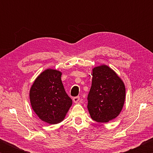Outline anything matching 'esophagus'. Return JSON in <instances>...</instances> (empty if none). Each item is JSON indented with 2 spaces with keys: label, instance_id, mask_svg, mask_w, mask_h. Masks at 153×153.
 <instances>
[{
  "label": "esophagus",
  "instance_id": "obj_1",
  "mask_svg": "<svg viewBox=\"0 0 153 153\" xmlns=\"http://www.w3.org/2000/svg\"><path fill=\"white\" fill-rule=\"evenodd\" d=\"M79 100H80V98H79V97H78V96H77V97H74V98H73V100H74V102L75 103L79 102Z\"/></svg>",
  "mask_w": 153,
  "mask_h": 153
}]
</instances>
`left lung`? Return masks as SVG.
<instances>
[{
  "label": "left lung",
  "mask_w": 153,
  "mask_h": 153,
  "mask_svg": "<svg viewBox=\"0 0 153 153\" xmlns=\"http://www.w3.org/2000/svg\"><path fill=\"white\" fill-rule=\"evenodd\" d=\"M92 86L88 95V109L93 120L106 123L122 110L126 88L122 80L107 65L92 69Z\"/></svg>",
  "instance_id": "1"
}]
</instances>
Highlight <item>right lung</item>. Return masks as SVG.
Instances as JSON below:
<instances>
[{
	"instance_id": "obj_1",
	"label": "right lung",
	"mask_w": 153,
	"mask_h": 153,
	"mask_svg": "<svg viewBox=\"0 0 153 153\" xmlns=\"http://www.w3.org/2000/svg\"><path fill=\"white\" fill-rule=\"evenodd\" d=\"M61 77L59 71L46 69L36 79L30 91L33 110L40 120L50 124L63 121L72 105Z\"/></svg>"
}]
</instances>
